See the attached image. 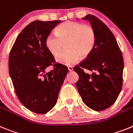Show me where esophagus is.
<instances>
[{"mask_svg":"<svg viewBox=\"0 0 133 133\" xmlns=\"http://www.w3.org/2000/svg\"><path fill=\"white\" fill-rule=\"evenodd\" d=\"M73 70H74V68H73V67H72V66L68 67V71H73Z\"/></svg>","mask_w":133,"mask_h":133,"instance_id":"34e87169","label":"esophagus"}]
</instances>
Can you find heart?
<instances>
[{
	"instance_id": "b5f03b06",
	"label": "heart",
	"mask_w": 133,
	"mask_h": 133,
	"mask_svg": "<svg viewBox=\"0 0 133 133\" xmlns=\"http://www.w3.org/2000/svg\"><path fill=\"white\" fill-rule=\"evenodd\" d=\"M96 43V34L90 25L78 22H66L57 27V34L47 36L45 45L51 54L57 55L67 43L68 50L56 57L58 63L65 65H74L78 62L79 55L85 57L92 52Z\"/></svg>"
}]
</instances>
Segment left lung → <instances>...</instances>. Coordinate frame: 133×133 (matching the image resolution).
Returning <instances> with one entry per match:
<instances>
[{"instance_id": "8db88e82", "label": "left lung", "mask_w": 133, "mask_h": 133, "mask_svg": "<svg viewBox=\"0 0 133 133\" xmlns=\"http://www.w3.org/2000/svg\"><path fill=\"white\" fill-rule=\"evenodd\" d=\"M83 20L90 22L96 34L94 49L74 70L79 76L76 85L84 103L102 111L116 102L122 86L124 61L112 31L98 18L88 15ZM84 69L92 71L86 73Z\"/></svg>"}]
</instances>
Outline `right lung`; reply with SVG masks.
Here are the masks:
<instances>
[{"mask_svg": "<svg viewBox=\"0 0 133 133\" xmlns=\"http://www.w3.org/2000/svg\"><path fill=\"white\" fill-rule=\"evenodd\" d=\"M60 21H35L21 32L9 58V70L18 100L31 111L45 114L57 102L68 69L55 63L45 45L47 36ZM54 68L49 72L45 69Z\"/></svg>", "mask_w": 133, "mask_h": 133, "instance_id": "obj_1", "label": "right lung"}]
</instances>
